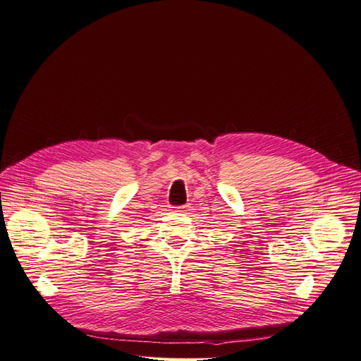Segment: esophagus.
<instances>
[{"instance_id": "34e87169", "label": "esophagus", "mask_w": 361, "mask_h": 361, "mask_svg": "<svg viewBox=\"0 0 361 361\" xmlns=\"http://www.w3.org/2000/svg\"><path fill=\"white\" fill-rule=\"evenodd\" d=\"M188 207H190V204H183V206H179V207H178V211H179V212H183V211H187Z\"/></svg>"}]
</instances>
